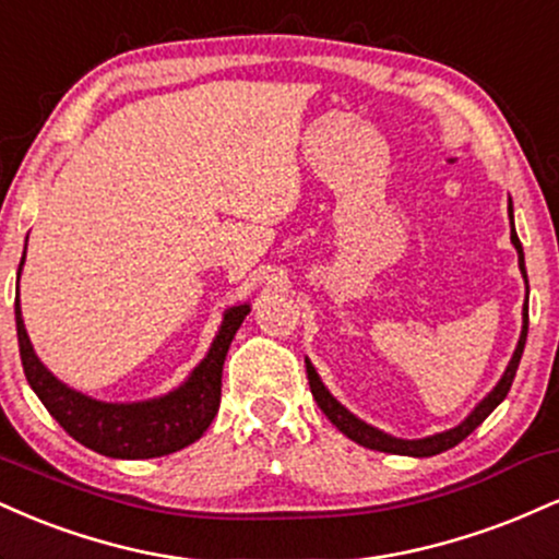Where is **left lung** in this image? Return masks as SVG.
<instances>
[{
	"label": "left lung",
	"instance_id": "1",
	"mask_svg": "<svg viewBox=\"0 0 559 559\" xmlns=\"http://www.w3.org/2000/svg\"><path fill=\"white\" fill-rule=\"evenodd\" d=\"M508 214H510V222H513V203L508 206ZM510 240H513L515 251H518V264H521V272L523 277H526V264H523V246L521 240H518L515 235V227L513 233H510ZM528 282V280H526ZM526 334H528V308H523V332H521V340H518V347L513 353V360L508 364V371L502 373L500 384L495 386V390L489 392L487 397L481 400V403L476 405V411L471 413L468 418L461 426H455V429L450 431H442V435H435V437H426V439H395L390 435H384V431L373 429V426L358 421L356 416H353L350 411L343 408V405L337 403L330 395V390H326L324 384H321L317 369L311 366V360H306V373H308V386H311V395L313 400L319 403V408L324 411V416L330 418V421L337 426L340 431L347 439H353V442L364 444V448L369 450H379V452H395V455H413V457H431V455H439V452L455 448L457 442H463L465 437L471 435V431L476 429L478 424H484V418L489 416L491 411L497 408V405L502 403L504 397H508L510 386H513V379H515V371H518V364H521V356H523V347H526Z\"/></svg>",
	"mask_w": 559,
	"mask_h": 559
}]
</instances>
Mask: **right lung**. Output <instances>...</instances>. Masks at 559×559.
I'll list each match as a JSON object with an SVG mask.
<instances>
[{
    "label": "right lung",
    "instance_id": "obj_1",
    "mask_svg": "<svg viewBox=\"0 0 559 559\" xmlns=\"http://www.w3.org/2000/svg\"><path fill=\"white\" fill-rule=\"evenodd\" d=\"M248 311H251L248 306L229 308L222 321V330L212 343V350L195 366L188 382L180 390L159 400H148V403H98L51 377L33 353L23 317H20V298H15L20 360H23L25 379L44 403V408L83 448L94 450L98 455L122 457V461L162 457L193 444L214 421L222 400V366H225L229 343Z\"/></svg>",
    "mask_w": 559,
    "mask_h": 559
}]
</instances>
